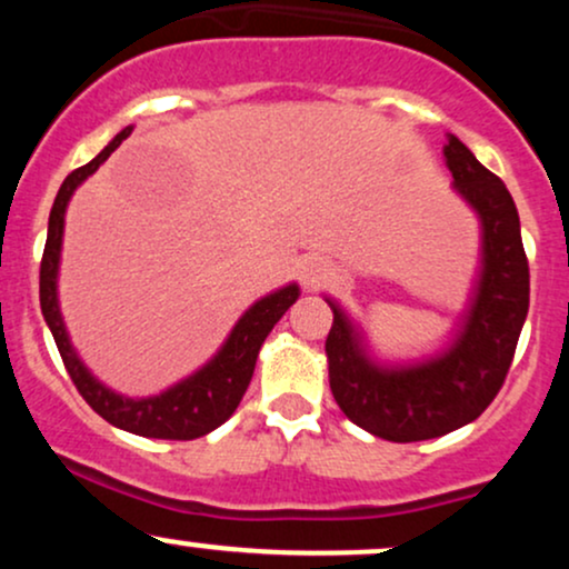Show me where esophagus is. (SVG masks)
Wrapping results in <instances>:
<instances>
[{
    "label": "esophagus",
    "instance_id": "obj_1",
    "mask_svg": "<svg viewBox=\"0 0 569 569\" xmlns=\"http://www.w3.org/2000/svg\"><path fill=\"white\" fill-rule=\"evenodd\" d=\"M299 278H302L307 289H316V286H321L323 280L329 278V264H326L321 257H307L305 262L299 264Z\"/></svg>",
    "mask_w": 569,
    "mask_h": 569
}]
</instances>
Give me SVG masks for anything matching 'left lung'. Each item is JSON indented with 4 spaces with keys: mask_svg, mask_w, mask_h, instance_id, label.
<instances>
[{
    "mask_svg": "<svg viewBox=\"0 0 569 569\" xmlns=\"http://www.w3.org/2000/svg\"><path fill=\"white\" fill-rule=\"evenodd\" d=\"M443 160L452 189L481 227L479 276L447 348L417 361L385 363L371 356L361 326L326 297L335 312L326 337L335 401L358 428L398 443L452 433L492 403L530 307V267L511 192L452 133Z\"/></svg>",
    "mask_w": 569,
    "mask_h": 569,
    "instance_id": "left-lung-1",
    "label": "left lung"
}]
</instances>
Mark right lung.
<instances>
[{
  "instance_id": "obj_1",
  "label": "right lung",
  "mask_w": 569,
  "mask_h": 569,
  "mask_svg": "<svg viewBox=\"0 0 569 569\" xmlns=\"http://www.w3.org/2000/svg\"><path fill=\"white\" fill-rule=\"evenodd\" d=\"M130 130H133L130 126L120 130L88 166L71 171L63 179L61 189H58L48 221V243H44L42 267H39V305H42L44 323L53 331L58 352L63 358V367H67L71 382L77 385L80 396L90 403V409L98 411L107 422H112L114 428H122L136 436H147V439H200V436L217 430L221 422L230 420L232 411L238 409L240 398H243L248 382L253 377L259 348L264 345L272 326L299 299V286L289 283L283 289L257 299L238 318L230 337L224 339V345H221L211 361L202 363L198 371H192L184 380L171 385V388H166L158 396L130 398L107 388L101 380H96L90 375V369L82 363V358L77 356L74 345L69 339L67 323H63L61 305H58V267H61L63 219H67V208L74 189L88 176H93L101 168V162H107L109 154L128 139Z\"/></svg>"
}]
</instances>
